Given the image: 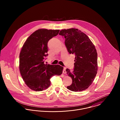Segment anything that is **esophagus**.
<instances>
[{
  "label": "esophagus",
  "mask_w": 120,
  "mask_h": 120,
  "mask_svg": "<svg viewBox=\"0 0 120 120\" xmlns=\"http://www.w3.org/2000/svg\"><path fill=\"white\" fill-rule=\"evenodd\" d=\"M66 68L65 67H64V68H63V73H66L67 71H66Z\"/></svg>",
  "instance_id": "1"
}]
</instances>
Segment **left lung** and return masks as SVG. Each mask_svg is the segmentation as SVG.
<instances>
[{
    "label": "left lung",
    "mask_w": 120,
    "mask_h": 120,
    "mask_svg": "<svg viewBox=\"0 0 120 120\" xmlns=\"http://www.w3.org/2000/svg\"><path fill=\"white\" fill-rule=\"evenodd\" d=\"M59 34L65 38L68 51L75 56L73 71L66 69L72 81L67 88L75 92L85 90L93 82L98 71V54L95 47L87 35L78 29L62 30Z\"/></svg>",
    "instance_id": "obj_1"
}]
</instances>
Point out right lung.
<instances>
[{"instance_id": "right-lung-1", "label": "right lung", "mask_w": 120, "mask_h": 120, "mask_svg": "<svg viewBox=\"0 0 120 120\" xmlns=\"http://www.w3.org/2000/svg\"><path fill=\"white\" fill-rule=\"evenodd\" d=\"M60 30L40 29L31 34L24 43L19 55V70L26 85L36 91L47 89L53 76L60 75L63 67L45 64L48 43Z\"/></svg>"}]
</instances>
